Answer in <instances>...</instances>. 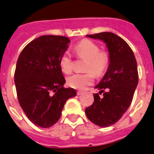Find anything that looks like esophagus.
Segmentation results:
<instances>
[{
  "label": "esophagus",
  "mask_w": 154,
  "mask_h": 154,
  "mask_svg": "<svg viewBox=\"0 0 154 154\" xmlns=\"http://www.w3.org/2000/svg\"><path fill=\"white\" fill-rule=\"evenodd\" d=\"M77 94L78 95V96H80V95L83 94V92H82V91H77Z\"/></svg>",
  "instance_id": "obj_1"
}]
</instances>
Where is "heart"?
<instances>
[{
  "label": "heart",
  "mask_w": 154,
  "mask_h": 154,
  "mask_svg": "<svg viewBox=\"0 0 154 154\" xmlns=\"http://www.w3.org/2000/svg\"><path fill=\"white\" fill-rule=\"evenodd\" d=\"M77 57L86 59L85 73H75L67 78V85L71 88L84 89L94 82L95 76L101 77L106 73L110 64V55L106 50H100L98 45L89 39H83L74 47ZM60 68L65 73L73 70V59L68 52H65L59 60Z\"/></svg>",
  "instance_id": "1"
}]
</instances>
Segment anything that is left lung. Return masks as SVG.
<instances>
[{
  "mask_svg": "<svg viewBox=\"0 0 154 154\" xmlns=\"http://www.w3.org/2000/svg\"><path fill=\"white\" fill-rule=\"evenodd\" d=\"M86 36L105 42L110 64L102 81L95 87L100 92L93 94V103L86 108L85 114L94 124L109 127L120 119L132 102L138 83L137 62L129 45L116 34L100 32ZM102 92L103 97H100Z\"/></svg>",
  "mask_w": 154,
  "mask_h": 154,
  "instance_id": "8db88e82",
  "label": "left lung"
}]
</instances>
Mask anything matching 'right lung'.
I'll list each match as a JSON object with an SVG mask.
<instances>
[{
	"label": "right lung",
	"instance_id": "1",
	"mask_svg": "<svg viewBox=\"0 0 154 154\" xmlns=\"http://www.w3.org/2000/svg\"><path fill=\"white\" fill-rule=\"evenodd\" d=\"M66 36L42 35L23 49L14 79L20 105L30 121L42 128L55 124L76 90L65 88L59 60L68 48Z\"/></svg>",
	"mask_w": 154,
	"mask_h": 154
}]
</instances>
